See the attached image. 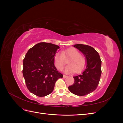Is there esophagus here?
<instances>
[{
    "instance_id": "obj_1",
    "label": "esophagus",
    "mask_w": 123,
    "mask_h": 123,
    "mask_svg": "<svg viewBox=\"0 0 123 123\" xmlns=\"http://www.w3.org/2000/svg\"><path fill=\"white\" fill-rule=\"evenodd\" d=\"M66 77H67V75H64V76H63V78H64V79H66Z\"/></svg>"
}]
</instances>
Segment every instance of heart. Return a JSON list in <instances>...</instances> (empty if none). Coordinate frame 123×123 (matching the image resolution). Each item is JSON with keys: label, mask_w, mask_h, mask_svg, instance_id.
Masks as SVG:
<instances>
[{"label": "heart", "mask_w": 123, "mask_h": 123, "mask_svg": "<svg viewBox=\"0 0 123 123\" xmlns=\"http://www.w3.org/2000/svg\"><path fill=\"white\" fill-rule=\"evenodd\" d=\"M69 58L68 66L65 70L66 72H80L86 65V59L84 56L80 54V52L75 48H70L55 55L54 63L55 67L57 69L62 70L66 63V61Z\"/></svg>", "instance_id": "obj_1"}]
</instances>
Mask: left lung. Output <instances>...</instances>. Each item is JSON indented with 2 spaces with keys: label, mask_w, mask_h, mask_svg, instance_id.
<instances>
[{
  "label": "left lung",
  "mask_w": 123,
  "mask_h": 123,
  "mask_svg": "<svg viewBox=\"0 0 123 123\" xmlns=\"http://www.w3.org/2000/svg\"><path fill=\"white\" fill-rule=\"evenodd\" d=\"M74 47L83 53L87 65L82 73L73 77L74 83L68 89L74 94L84 96L97 88L102 74V61L98 53L93 47L83 44H74Z\"/></svg>",
  "instance_id": "left-lung-1"
}]
</instances>
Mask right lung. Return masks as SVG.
I'll return each instance as SVG.
<instances>
[{
  "label": "right lung",
  "instance_id": "1",
  "mask_svg": "<svg viewBox=\"0 0 123 123\" xmlns=\"http://www.w3.org/2000/svg\"><path fill=\"white\" fill-rule=\"evenodd\" d=\"M59 47L47 43H37L30 49L23 61V76L30 92L39 97L50 94L55 83L63 75L54 64Z\"/></svg>",
  "mask_w": 123,
  "mask_h": 123
}]
</instances>
